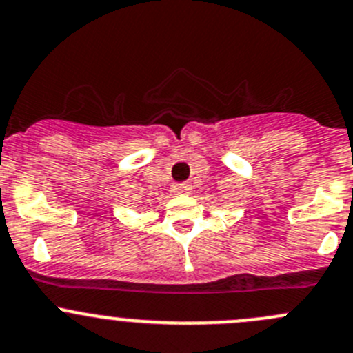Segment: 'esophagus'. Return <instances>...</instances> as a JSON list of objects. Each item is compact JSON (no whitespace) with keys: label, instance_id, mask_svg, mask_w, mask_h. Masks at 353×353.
I'll use <instances>...</instances> for the list:
<instances>
[{"label":"esophagus","instance_id":"obj_1","mask_svg":"<svg viewBox=\"0 0 353 353\" xmlns=\"http://www.w3.org/2000/svg\"><path fill=\"white\" fill-rule=\"evenodd\" d=\"M188 192H190V185L187 183L175 185V187H173V194L175 195H188Z\"/></svg>","mask_w":353,"mask_h":353}]
</instances>
